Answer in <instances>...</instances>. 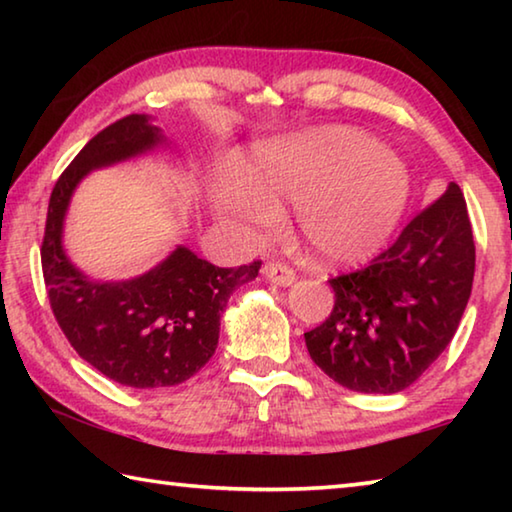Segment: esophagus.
Returning a JSON list of instances; mask_svg holds the SVG:
<instances>
[{"mask_svg":"<svg viewBox=\"0 0 512 512\" xmlns=\"http://www.w3.org/2000/svg\"><path fill=\"white\" fill-rule=\"evenodd\" d=\"M264 277L268 282L277 284V287H291V284L296 282V273H293L287 264L280 262H268L264 266Z\"/></svg>","mask_w":512,"mask_h":512,"instance_id":"34e87169","label":"esophagus"}]
</instances>
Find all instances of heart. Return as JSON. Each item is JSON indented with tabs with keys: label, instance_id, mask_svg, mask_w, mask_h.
<instances>
[{
	"label": "heart",
	"instance_id": "1",
	"mask_svg": "<svg viewBox=\"0 0 512 512\" xmlns=\"http://www.w3.org/2000/svg\"><path fill=\"white\" fill-rule=\"evenodd\" d=\"M246 185H216V207L268 225L277 203L296 205L298 235L325 266L375 257L411 201L404 160L352 126H320L255 146Z\"/></svg>",
	"mask_w": 512,
	"mask_h": 512
}]
</instances>
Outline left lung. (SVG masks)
Returning a JSON list of instances; mask_svg holds the SVG:
<instances>
[{"instance_id": "left-lung-1", "label": "left lung", "mask_w": 512, "mask_h": 512, "mask_svg": "<svg viewBox=\"0 0 512 512\" xmlns=\"http://www.w3.org/2000/svg\"><path fill=\"white\" fill-rule=\"evenodd\" d=\"M472 280L470 216L449 183L370 266L329 280L336 302L305 334L309 357L350 391L400 393L454 339Z\"/></svg>"}]
</instances>
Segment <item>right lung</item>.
<instances>
[{
  "label": "right lung",
  "instance_id": "add662e5",
  "mask_svg": "<svg viewBox=\"0 0 512 512\" xmlns=\"http://www.w3.org/2000/svg\"><path fill=\"white\" fill-rule=\"evenodd\" d=\"M167 144L149 115H128L94 135L51 192L40 250L51 309L67 341L101 375L131 388L176 386L194 377L216 350L232 291L255 280L262 266L219 268L176 246L131 280H97L69 259L65 216L81 180Z\"/></svg>",
  "mask_w": 512,
  "mask_h": 512
}]
</instances>
